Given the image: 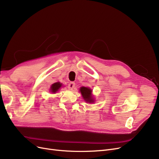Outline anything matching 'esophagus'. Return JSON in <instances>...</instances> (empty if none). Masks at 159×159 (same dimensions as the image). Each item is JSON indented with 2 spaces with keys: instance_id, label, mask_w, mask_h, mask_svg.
<instances>
[{
  "instance_id": "34e87169",
  "label": "esophagus",
  "mask_w": 159,
  "mask_h": 159,
  "mask_svg": "<svg viewBox=\"0 0 159 159\" xmlns=\"http://www.w3.org/2000/svg\"><path fill=\"white\" fill-rule=\"evenodd\" d=\"M75 82H70V83L68 84L67 87H68V89H70V90H71V89H73L75 88Z\"/></svg>"
}]
</instances>
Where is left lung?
<instances>
[{
    "mask_svg": "<svg viewBox=\"0 0 159 159\" xmlns=\"http://www.w3.org/2000/svg\"><path fill=\"white\" fill-rule=\"evenodd\" d=\"M80 92L82 94V98L84 99V101L87 102H94V99L92 96V89L88 88L82 86L80 88Z\"/></svg>",
    "mask_w": 159,
    "mask_h": 159,
    "instance_id": "1",
    "label": "left lung"
}]
</instances>
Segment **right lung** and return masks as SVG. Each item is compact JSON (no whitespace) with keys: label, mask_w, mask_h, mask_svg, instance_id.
<instances>
[{"label":"right lung","mask_w":159,"mask_h":159,"mask_svg":"<svg viewBox=\"0 0 159 159\" xmlns=\"http://www.w3.org/2000/svg\"><path fill=\"white\" fill-rule=\"evenodd\" d=\"M62 86V84H61L60 82H55V83L52 84L51 86V92L53 93H55L57 91H58V89Z\"/></svg>","instance_id":"right-lung-1"}]
</instances>
